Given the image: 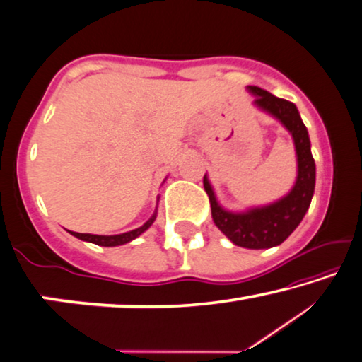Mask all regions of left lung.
<instances>
[{
  "instance_id": "8db88e82",
  "label": "left lung",
  "mask_w": 362,
  "mask_h": 362,
  "mask_svg": "<svg viewBox=\"0 0 362 362\" xmlns=\"http://www.w3.org/2000/svg\"><path fill=\"white\" fill-rule=\"evenodd\" d=\"M247 89L255 95L253 104L258 109L278 118L293 134L296 156H298V179L293 190L267 206L250 208L244 213H233L218 203L206 174L203 177V185L209 197L213 221L221 233L235 245L257 250L279 245L300 224L314 195L315 163L310 153L309 133L300 120L298 107L293 102L279 99L257 86H249Z\"/></svg>"
}]
</instances>
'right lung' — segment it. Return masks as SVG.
Masks as SVG:
<instances>
[{
    "label": "right lung",
    "instance_id": "obj_1",
    "mask_svg": "<svg viewBox=\"0 0 362 362\" xmlns=\"http://www.w3.org/2000/svg\"><path fill=\"white\" fill-rule=\"evenodd\" d=\"M156 214H158V211H154V214L151 216V218L141 226V228L129 230V233H123V234H117V235H95V234H79V233H73V230H69V234L74 235V237H78V239H81V240L93 242V244L100 245V247L123 245V244H127V242H132L133 239H136L138 235H141L144 230L149 229L151 224L154 223Z\"/></svg>",
    "mask_w": 362,
    "mask_h": 362
}]
</instances>
